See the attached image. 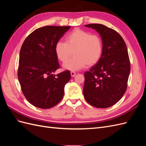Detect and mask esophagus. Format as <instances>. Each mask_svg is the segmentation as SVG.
Masks as SVG:
<instances>
[{"label": "esophagus", "mask_w": 146, "mask_h": 146, "mask_svg": "<svg viewBox=\"0 0 146 146\" xmlns=\"http://www.w3.org/2000/svg\"><path fill=\"white\" fill-rule=\"evenodd\" d=\"M70 75H71V76L73 77H74L75 76H76V73L75 72H74V71H71V72H70Z\"/></svg>", "instance_id": "34e87169"}]
</instances>
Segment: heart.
<instances>
[{"instance_id": "b5f03b06", "label": "heart", "mask_w": 146, "mask_h": 146, "mask_svg": "<svg viewBox=\"0 0 146 146\" xmlns=\"http://www.w3.org/2000/svg\"><path fill=\"white\" fill-rule=\"evenodd\" d=\"M66 42L58 41L55 46L56 55L61 62L67 60L74 52V57L63 66L65 69L77 70L86 65L92 66L98 62L102 54L101 38L96 35L79 29L69 33Z\"/></svg>"}]
</instances>
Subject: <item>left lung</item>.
<instances>
[{"label": "left lung", "mask_w": 146, "mask_h": 146, "mask_svg": "<svg viewBox=\"0 0 146 146\" xmlns=\"http://www.w3.org/2000/svg\"><path fill=\"white\" fill-rule=\"evenodd\" d=\"M94 29L103 44L100 60L85 75L83 95L86 101L99 108L111 107L126 91L130 63L125 41L115 30L99 24L85 25Z\"/></svg>", "instance_id": "obj_1"}]
</instances>
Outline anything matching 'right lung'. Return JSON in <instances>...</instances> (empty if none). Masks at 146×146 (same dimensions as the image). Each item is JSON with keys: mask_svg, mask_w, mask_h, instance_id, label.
I'll use <instances>...</instances> for the list:
<instances>
[{"mask_svg": "<svg viewBox=\"0 0 146 146\" xmlns=\"http://www.w3.org/2000/svg\"><path fill=\"white\" fill-rule=\"evenodd\" d=\"M70 26L48 25L30 33L22 45L18 77L24 95L39 108H50L64 96V86L70 79L69 70L54 74L59 68L55 46Z\"/></svg>", "mask_w": 146, "mask_h": 146, "instance_id": "obj_1", "label": "right lung"}]
</instances>
